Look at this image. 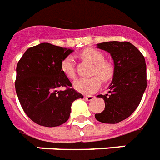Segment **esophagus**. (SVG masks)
Returning <instances> with one entry per match:
<instances>
[{"instance_id":"esophagus-1","label":"esophagus","mask_w":160,"mask_h":160,"mask_svg":"<svg viewBox=\"0 0 160 160\" xmlns=\"http://www.w3.org/2000/svg\"><path fill=\"white\" fill-rule=\"evenodd\" d=\"M85 99H86V101H92L93 99H95V97L94 96H86Z\"/></svg>"}]
</instances>
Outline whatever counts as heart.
Returning <instances> with one entry per match:
<instances>
[{
    "label": "heart",
    "instance_id": "heart-1",
    "mask_svg": "<svg viewBox=\"0 0 160 160\" xmlns=\"http://www.w3.org/2000/svg\"><path fill=\"white\" fill-rule=\"evenodd\" d=\"M80 56L95 64L93 74H98L103 81H107L113 76V67L109 63L104 62L105 58L99 51L93 48H87L80 53ZM61 70L68 79L73 80L75 78L76 74L74 69V62L72 57H67L62 60L61 62ZM100 78L98 76H93L91 78L78 79L74 82V88L82 94L93 93L101 86Z\"/></svg>",
    "mask_w": 160,
    "mask_h": 160
}]
</instances>
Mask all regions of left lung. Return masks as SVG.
Returning <instances> with one entry per match:
<instances>
[{
    "mask_svg": "<svg viewBox=\"0 0 160 160\" xmlns=\"http://www.w3.org/2000/svg\"><path fill=\"white\" fill-rule=\"evenodd\" d=\"M97 47L110 53L113 61V74L108 93L98 95L105 108L96 113L97 120L116 124L128 118L140 103L147 87V67L140 51L127 41H108Z\"/></svg>",
    "mask_w": 160,
    "mask_h": 160,
    "instance_id": "8db88e82",
    "label": "left lung"
}]
</instances>
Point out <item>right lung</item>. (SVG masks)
I'll list each match as a JSON object with an SVG mask.
<instances>
[{
    "label": "right lung",
    "mask_w": 160,
    "mask_h": 160,
    "mask_svg": "<svg viewBox=\"0 0 160 160\" xmlns=\"http://www.w3.org/2000/svg\"><path fill=\"white\" fill-rule=\"evenodd\" d=\"M72 49L41 43L27 49L18 62L15 88L20 104L30 119L46 127H55L69 118L71 105L83 96L61 70V62ZM67 89L59 91V87Z\"/></svg>",
    "instance_id": "1"
}]
</instances>
